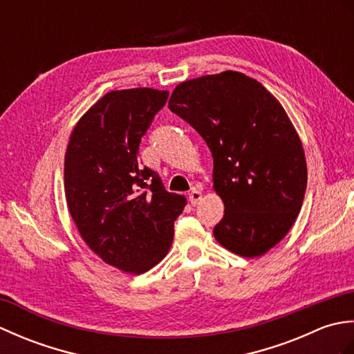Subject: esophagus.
I'll use <instances>...</instances> for the list:
<instances>
[{"instance_id": "1", "label": "esophagus", "mask_w": 354, "mask_h": 354, "mask_svg": "<svg viewBox=\"0 0 354 354\" xmlns=\"http://www.w3.org/2000/svg\"><path fill=\"white\" fill-rule=\"evenodd\" d=\"M189 199H190V204L192 205H198L199 202L202 201V193L198 192V190H192L189 193Z\"/></svg>"}]
</instances>
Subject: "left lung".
I'll use <instances>...</instances> for the list:
<instances>
[{"label":"left lung","mask_w":354,"mask_h":354,"mask_svg":"<svg viewBox=\"0 0 354 354\" xmlns=\"http://www.w3.org/2000/svg\"><path fill=\"white\" fill-rule=\"evenodd\" d=\"M169 109L212 150L225 205L217 242L246 259L266 254L297 221L307 185L301 140L281 103L255 79L223 71L179 84Z\"/></svg>","instance_id":"left-lung-1"}]
</instances>
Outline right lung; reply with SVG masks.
<instances>
[{
    "instance_id": "add662e5",
    "label": "right lung",
    "mask_w": 354,
    "mask_h": 354,
    "mask_svg": "<svg viewBox=\"0 0 354 354\" xmlns=\"http://www.w3.org/2000/svg\"><path fill=\"white\" fill-rule=\"evenodd\" d=\"M169 91L132 88L95 102L70 135L64 181L82 239L108 265L142 274L167 255L173 225L187 205L156 171L141 167L138 147Z\"/></svg>"
}]
</instances>
